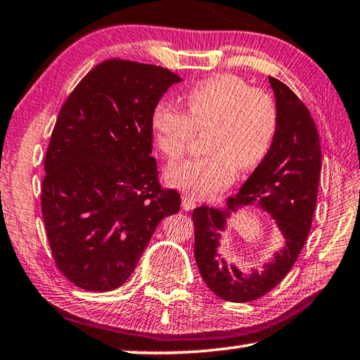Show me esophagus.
I'll use <instances>...</instances> for the list:
<instances>
[{"instance_id":"esophagus-1","label":"esophagus","mask_w":360,"mask_h":360,"mask_svg":"<svg viewBox=\"0 0 360 360\" xmlns=\"http://www.w3.org/2000/svg\"><path fill=\"white\" fill-rule=\"evenodd\" d=\"M181 207H183V210H185V212H191V210L195 207V200L191 198V195H183Z\"/></svg>"}]
</instances>
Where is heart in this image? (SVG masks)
<instances>
[{"label":"heart","mask_w":360,"mask_h":360,"mask_svg":"<svg viewBox=\"0 0 360 360\" xmlns=\"http://www.w3.org/2000/svg\"><path fill=\"white\" fill-rule=\"evenodd\" d=\"M186 112L160 101L152 114L155 144L177 160L205 131L207 153L166 169V180L193 198H207L232 180L235 169L254 167L266 155L277 130V105L262 87L233 73L199 81L185 96Z\"/></svg>","instance_id":"obj_1"}]
</instances>
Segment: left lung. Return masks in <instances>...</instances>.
Wrapping results in <instances>:
<instances>
[{"instance_id": "1", "label": "left lung", "mask_w": 360, "mask_h": 360, "mask_svg": "<svg viewBox=\"0 0 360 360\" xmlns=\"http://www.w3.org/2000/svg\"><path fill=\"white\" fill-rule=\"evenodd\" d=\"M277 130L268 153L224 208L193 212L194 255L207 287L224 301L249 302L273 290L293 266L306 244L321 172L320 136L307 106L282 81L269 77ZM246 205L271 214L284 236L283 248L260 271L243 274L219 252L220 233L230 215Z\"/></svg>"}]
</instances>
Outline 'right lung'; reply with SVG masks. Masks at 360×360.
Masks as SVG:
<instances>
[{
    "label": "right lung",
    "mask_w": 360,
    "mask_h": 360,
    "mask_svg": "<svg viewBox=\"0 0 360 360\" xmlns=\"http://www.w3.org/2000/svg\"><path fill=\"white\" fill-rule=\"evenodd\" d=\"M158 65L108 59L59 111L45 155L42 214L51 254L87 291L125 283L180 194L161 188L152 157V114L180 83Z\"/></svg>",
    "instance_id": "right-lung-1"
}]
</instances>
